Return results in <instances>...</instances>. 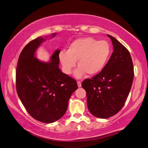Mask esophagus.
<instances>
[{"instance_id":"1","label":"esophagus","mask_w":148,"mask_h":148,"mask_svg":"<svg viewBox=\"0 0 148 148\" xmlns=\"http://www.w3.org/2000/svg\"><path fill=\"white\" fill-rule=\"evenodd\" d=\"M77 84H78V88H80V87L82 86V83H81V82L78 81V82H77Z\"/></svg>"}]
</instances>
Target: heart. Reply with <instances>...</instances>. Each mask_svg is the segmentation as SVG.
Wrapping results in <instances>:
<instances>
[{
  "instance_id": "1",
  "label": "heart",
  "mask_w": 148,
  "mask_h": 148,
  "mask_svg": "<svg viewBox=\"0 0 148 148\" xmlns=\"http://www.w3.org/2000/svg\"><path fill=\"white\" fill-rule=\"evenodd\" d=\"M111 48L107 41H98L93 37H81L74 40L68 51L59 53V60L65 74H70L78 61V68L74 76L81 78L86 73L90 76L99 74L107 64Z\"/></svg>"
}]
</instances>
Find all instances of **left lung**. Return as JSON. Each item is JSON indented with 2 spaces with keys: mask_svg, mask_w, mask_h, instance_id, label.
<instances>
[{
  "mask_svg": "<svg viewBox=\"0 0 148 148\" xmlns=\"http://www.w3.org/2000/svg\"><path fill=\"white\" fill-rule=\"evenodd\" d=\"M113 53L103 70L82 86L86 91L89 111L100 119H108L123 108L134 78L132 58L123 45L110 35Z\"/></svg>",
  "mask_w": 148,
  "mask_h": 148,
  "instance_id": "obj_1",
  "label": "left lung"
}]
</instances>
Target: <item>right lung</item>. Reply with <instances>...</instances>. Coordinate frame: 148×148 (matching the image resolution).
<instances>
[{"label": "right lung", "mask_w": 148, "mask_h": 148, "mask_svg": "<svg viewBox=\"0 0 148 148\" xmlns=\"http://www.w3.org/2000/svg\"><path fill=\"white\" fill-rule=\"evenodd\" d=\"M48 37H37L23 48L16 72V90L23 106L33 118L47 124L64 115L70 96L78 89L76 81L58 68L60 49L54 51L47 62L37 58V49Z\"/></svg>", "instance_id": "1"}]
</instances>
